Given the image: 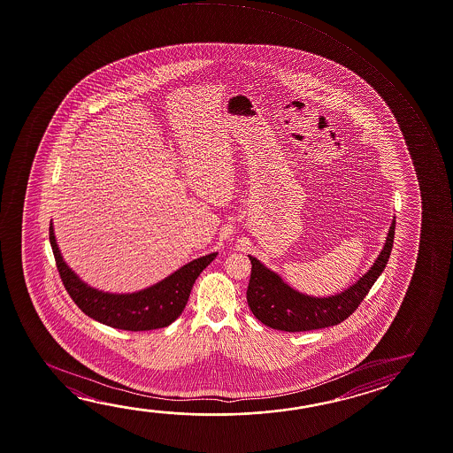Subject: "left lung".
<instances>
[{
	"label": "left lung",
	"mask_w": 453,
	"mask_h": 453,
	"mask_svg": "<svg viewBox=\"0 0 453 453\" xmlns=\"http://www.w3.org/2000/svg\"><path fill=\"white\" fill-rule=\"evenodd\" d=\"M395 237V218L387 235L386 246L379 254L374 265L358 281L338 296L332 297H308L297 290L290 289L281 278L259 260H251V278L246 290V300L252 314L274 330L282 332H308L326 326H336L348 319L364 302L379 274L384 272Z\"/></svg>",
	"instance_id": "1"
}]
</instances>
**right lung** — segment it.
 <instances>
[{
  "mask_svg": "<svg viewBox=\"0 0 453 453\" xmlns=\"http://www.w3.org/2000/svg\"><path fill=\"white\" fill-rule=\"evenodd\" d=\"M49 238L61 281L74 303L91 319L129 332H145L171 326L185 310L194 281L216 257V252L208 254L186 264L185 267L149 289L117 296L89 288L67 267L57 246L52 223L49 227Z\"/></svg>",
  "mask_w": 453,
  "mask_h": 453,
  "instance_id": "obj_1",
  "label": "right lung"
}]
</instances>
